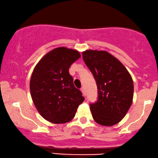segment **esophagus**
<instances>
[{"label":"esophagus","mask_w":158,"mask_h":158,"mask_svg":"<svg viewBox=\"0 0 158 158\" xmlns=\"http://www.w3.org/2000/svg\"><path fill=\"white\" fill-rule=\"evenodd\" d=\"M81 92H82V93L83 94V95H86V89H85L84 87L83 86L81 87Z\"/></svg>","instance_id":"1"}]
</instances>
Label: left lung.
<instances>
[{
    "label": "left lung",
    "mask_w": 158,
    "mask_h": 158,
    "mask_svg": "<svg viewBox=\"0 0 158 158\" xmlns=\"http://www.w3.org/2000/svg\"><path fill=\"white\" fill-rule=\"evenodd\" d=\"M82 55L98 86V101L89 105L93 119L106 127L119 123L132 103L134 84L130 74L106 51L86 50Z\"/></svg>",
    "instance_id": "left-lung-1"
}]
</instances>
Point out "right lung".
Here are the masks:
<instances>
[{
  "label": "right lung",
  "mask_w": 158,
  "mask_h": 158,
  "mask_svg": "<svg viewBox=\"0 0 158 158\" xmlns=\"http://www.w3.org/2000/svg\"><path fill=\"white\" fill-rule=\"evenodd\" d=\"M80 57L77 50L58 47L44 55L33 70L29 85L31 98L40 115L48 121L69 122L84 101L69 72Z\"/></svg>",
  "instance_id": "1"
}]
</instances>
